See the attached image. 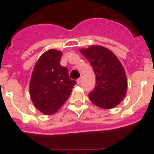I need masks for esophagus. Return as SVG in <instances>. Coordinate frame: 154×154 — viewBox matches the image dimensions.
<instances>
[{
    "instance_id": "esophagus-1",
    "label": "esophagus",
    "mask_w": 154,
    "mask_h": 154,
    "mask_svg": "<svg viewBox=\"0 0 154 154\" xmlns=\"http://www.w3.org/2000/svg\"><path fill=\"white\" fill-rule=\"evenodd\" d=\"M82 77H80V78H78V79L77 80V84H80V83H81V82H82Z\"/></svg>"
}]
</instances>
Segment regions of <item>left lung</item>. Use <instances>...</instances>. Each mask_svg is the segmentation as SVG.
<instances>
[{"instance_id": "obj_1", "label": "left lung", "mask_w": 154, "mask_h": 154, "mask_svg": "<svg viewBox=\"0 0 154 154\" xmlns=\"http://www.w3.org/2000/svg\"><path fill=\"white\" fill-rule=\"evenodd\" d=\"M89 60L96 75V86L89 94V100L101 109L116 107L127 92L126 74L117 56L101 45H91L80 50Z\"/></svg>"}]
</instances>
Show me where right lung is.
Instances as JSON below:
<instances>
[{"mask_svg":"<svg viewBox=\"0 0 154 154\" xmlns=\"http://www.w3.org/2000/svg\"><path fill=\"white\" fill-rule=\"evenodd\" d=\"M61 56V51L49 49L40 57L32 70L30 97L35 107L44 114L57 112L76 84L69 77L67 68L60 65Z\"/></svg>","mask_w":154,"mask_h":154,"instance_id":"obj_1","label":"right lung"}]
</instances>
